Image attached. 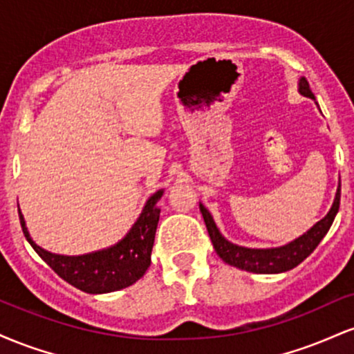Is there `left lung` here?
Returning a JSON list of instances; mask_svg holds the SVG:
<instances>
[{"mask_svg": "<svg viewBox=\"0 0 354 354\" xmlns=\"http://www.w3.org/2000/svg\"><path fill=\"white\" fill-rule=\"evenodd\" d=\"M298 91L299 95L315 100V95L311 93L306 78H299ZM339 196L341 186H338V189H336L335 201H333L326 216L319 219L316 225H313L301 236L286 243V245L276 248H246L234 245V243L228 241V239L223 236L213 216H211V213L205 208L203 203H200V211L203 214V219H205L206 230H208L214 251H216L223 261L234 268H239V270L250 271V273L276 274L293 270L295 266H298L299 263L304 261L316 250V246L319 245L321 239L326 236L333 221H335L336 213L339 209Z\"/></svg>", "mask_w": 354, "mask_h": 354, "instance_id": "8db88e82", "label": "left lung"}]
</instances>
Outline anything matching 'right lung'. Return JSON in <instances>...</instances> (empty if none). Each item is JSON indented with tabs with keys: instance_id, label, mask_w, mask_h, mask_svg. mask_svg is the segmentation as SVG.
<instances>
[{
	"instance_id": "add662e5",
	"label": "right lung",
	"mask_w": 354,
	"mask_h": 354,
	"mask_svg": "<svg viewBox=\"0 0 354 354\" xmlns=\"http://www.w3.org/2000/svg\"><path fill=\"white\" fill-rule=\"evenodd\" d=\"M161 196L163 189L156 191L148 198L140 218L116 245L86 254L66 256L46 251L36 245L30 236L21 209H18L19 223L28 243L59 278L84 293H111L131 286L151 265V250L161 211L158 208V201Z\"/></svg>"
}]
</instances>
